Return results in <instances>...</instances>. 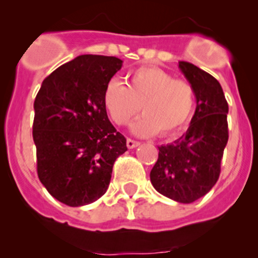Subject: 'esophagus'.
<instances>
[{"mask_svg":"<svg viewBox=\"0 0 258 258\" xmlns=\"http://www.w3.org/2000/svg\"><path fill=\"white\" fill-rule=\"evenodd\" d=\"M126 145L128 148H135V147H137V146H140V142L135 141V140H131V139H127Z\"/></svg>","mask_w":258,"mask_h":258,"instance_id":"esophagus-1","label":"esophagus"}]
</instances>
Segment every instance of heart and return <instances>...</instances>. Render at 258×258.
<instances>
[{
	"instance_id": "heart-1",
	"label": "heart",
	"mask_w": 258,
	"mask_h": 258,
	"mask_svg": "<svg viewBox=\"0 0 258 258\" xmlns=\"http://www.w3.org/2000/svg\"><path fill=\"white\" fill-rule=\"evenodd\" d=\"M195 101L191 83L158 67H140L127 76L126 86L113 79L103 90V105L114 123L126 126L142 110L144 116L131 127L140 137L181 130L194 113Z\"/></svg>"
}]
</instances>
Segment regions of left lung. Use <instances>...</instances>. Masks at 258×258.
Masks as SVG:
<instances>
[{"label":"left lung","instance_id":"obj_1","mask_svg":"<svg viewBox=\"0 0 258 258\" xmlns=\"http://www.w3.org/2000/svg\"><path fill=\"white\" fill-rule=\"evenodd\" d=\"M178 69L194 87L196 111L186 134L158 147L150 178L161 195L191 204L205 196L220 177L228 141V105L215 77L188 62H178Z\"/></svg>","mask_w":258,"mask_h":258}]
</instances>
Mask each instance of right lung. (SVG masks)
Wrapping results in <instances>:
<instances>
[{
  "label": "right lung",
  "mask_w": 258,
  "mask_h": 258,
  "mask_svg": "<svg viewBox=\"0 0 258 258\" xmlns=\"http://www.w3.org/2000/svg\"><path fill=\"white\" fill-rule=\"evenodd\" d=\"M122 59L81 54L43 80L36 96L32 135L37 173L51 196L85 206L107 191L116 158L127 151L103 105V90Z\"/></svg>",
  "instance_id": "1"
}]
</instances>
